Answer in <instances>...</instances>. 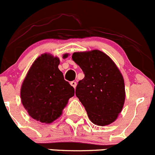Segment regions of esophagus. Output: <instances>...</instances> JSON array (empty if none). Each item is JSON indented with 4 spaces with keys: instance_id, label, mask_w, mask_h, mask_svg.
Masks as SVG:
<instances>
[{
    "instance_id": "1",
    "label": "esophagus",
    "mask_w": 155,
    "mask_h": 155,
    "mask_svg": "<svg viewBox=\"0 0 155 155\" xmlns=\"http://www.w3.org/2000/svg\"><path fill=\"white\" fill-rule=\"evenodd\" d=\"M71 85L72 86V87H74V89H75L76 87H77V83H76L75 81H71Z\"/></svg>"
}]
</instances>
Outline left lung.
<instances>
[{
	"label": "left lung",
	"instance_id": "8db88e82",
	"mask_svg": "<svg viewBox=\"0 0 155 155\" xmlns=\"http://www.w3.org/2000/svg\"><path fill=\"white\" fill-rule=\"evenodd\" d=\"M72 59L84 71L75 94L90 120L98 126L111 124L118 117L125 101L124 80L112 59L99 50L76 52Z\"/></svg>",
	"mask_w": 155,
	"mask_h": 155
}]
</instances>
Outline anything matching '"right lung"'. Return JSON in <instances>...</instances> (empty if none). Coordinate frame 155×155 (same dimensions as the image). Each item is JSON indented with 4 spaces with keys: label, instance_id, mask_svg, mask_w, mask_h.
<instances>
[{
    "label": "right lung",
    "instance_id": "add662e5",
    "mask_svg": "<svg viewBox=\"0 0 155 155\" xmlns=\"http://www.w3.org/2000/svg\"><path fill=\"white\" fill-rule=\"evenodd\" d=\"M59 59L50 53L37 58L21 86L20 97L29 115L41 123L59 118L74 89L59 69Z\"/></svg>",
    "mask_w": 155,
    "mask_h": 155
}]
</instances>
